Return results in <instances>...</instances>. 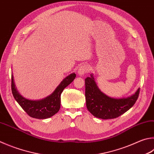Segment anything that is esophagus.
Instances as JSON below:
<instances>
[{
    "label": "esophagus",
    "instance_id": "esophagus-1",
    "mask_svg": "<svg viewBox=\"0 0 154 154\" xmlns=\"http://www.w3.org/2000/svg\"><path fill=\"white\" fill-rule=\"evenodd\" d=\"M89 69L88 65H82L81 66H79V69H78V74L81 75V76H82V75H84L85 74L88 73L89 72Z\"/></svg>",
    "mask_w": 154,
    "mask_h": 154
}]
</instances>
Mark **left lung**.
<instances>
[{
  "mask_svg": "<svg viewBox=\"0 0 154 154\" xmlns=\"http://www.w3.org/2000/svg\"><path fill=\"white\" fill-rule=\"evenodd\" d=\"M85 83L87 108L94 116L102 119H115L126 112L135 104L140 91L139 88L130 97L116 99L107 96L100 90L92 75L86 78Z\"/></svg>",
  "mask_w": 154,
  "mask_h": 154,
  "instance_id": "8db88e82",
  "label": "left lung"
}]
</instances>
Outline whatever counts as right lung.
Returning a JSON list of instances; mask_svg holds the SVG:
<instances>
[{
	"mask_svg": "<svg viewBox=\"0 0 154 154\" xmlns=\"http://www.w3.org/2000/svg\"><path fill=\"white\" fill-rule=\"evenodd\" d=\"M76 75L72 73L65 77L54 91L40 100H29L22 97L18 93L13 82V77L11 75V91L13 96L24 111L32 118L45 119L54 115L60 108V95L63 89L67 87L75 79Z\"/></svg>",
	"mask_w": 154,
	"mask_h": 154,
	"instance_id": "obj_1",
	"label": "right lung"
}]
</instances>
